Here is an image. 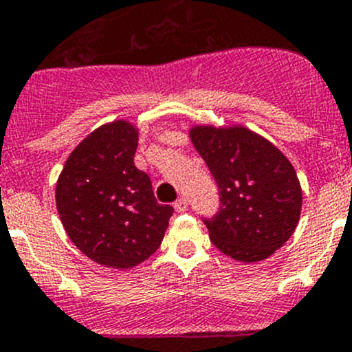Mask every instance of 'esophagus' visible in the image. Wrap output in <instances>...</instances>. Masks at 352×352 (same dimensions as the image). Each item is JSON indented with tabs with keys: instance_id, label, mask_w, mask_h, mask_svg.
<instances>
[{
	"instance_id": "esophagus-1",
	"label": "esophagus",
	"mask_w": 352,
	"mask_h": 352,
	"mask_svg": "<svg viewBox=\"0 0 352 352\" xmlns=\"http://www.w3.org/2000/svg\"><path fill=\"white\" fill-rule=\"evenodd\" d=\"M173 208H175V211L177 212H184V211H187V201L186 199H179V201H175L173 202Z\"/></svg>"
}]
</instances>
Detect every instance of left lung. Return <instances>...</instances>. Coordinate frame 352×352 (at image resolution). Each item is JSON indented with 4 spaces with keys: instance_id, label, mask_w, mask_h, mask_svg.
Instances as JSON below:
<instances>
[{
    "instance_id": "1",
    "label": "left lung",
    "mask_w": 352,
    "mask_h": 352,
    "mask_svg": "<svg viewBox=\"0 0 352 352\" xmlns=\"http://www.w3.org/2000/svg\"><path fill=\"white\" fill-rule=\"evenodd\" d=\"M189 138L221 196L218 214L206 219L211 242L245 264L271 257L300 221L303 192L294 166L278 146L242 124H196Z\"/></svg>"
}]
</instances>
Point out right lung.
I'll use <instances>...</instances> for the list:
<instances>
[{
  "mask_svg": "<svg viewBox=\"0 0 352 352\" xmlns=\"http://www.w3.org/2000/svg\"><path fill=\"white\" fill-rule=\"evenodd\" d=\"M138 134L127 119L102 124L71 151L56 182L67 236L104 267L131 269L151 257L173 212L156 202L150 177L134 166Z\"/></svg>",
  "mask_w": 352,
  "mask_h": 352,
  "instance_id": "1",
  "label": "right lung"
}]
</instances>
